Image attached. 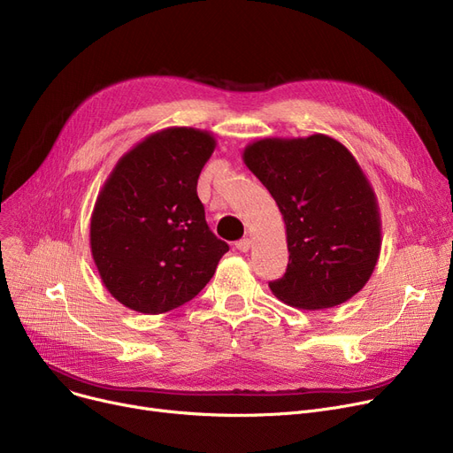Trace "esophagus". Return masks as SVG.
Segmentation results:
<instances>
[{"label": "esophagus", "mask_w": 453, "mask_h": 453, "mask_svg": "<svg viewBox=\"0 0 453 453\" xmlns=\"http://www.w3.org/2000/svg\"><path fill=\"white\" fill-rule=\"evenodd\" d=\"M234 246H236V250H239V251L246 253L251 248V239H248V236H246V239H241Z\"/></svg>", "instance_id": "1"}]
</instances>
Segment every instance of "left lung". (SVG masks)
<instances>
[{"instance_id":"1","label":"left lung","mask_w":453,"mask_h":453,"mask_svg":"<svg viewBox=\"0 0 453 453\" xmlns=\"http://www.w3.org/2000/svg\"><path fill=\"white\" fill-rule=\"evenodd\" d=\"M244 163L279 205L288 268L270 282L280 301L319 311L349 301L371 279L382 248L374 190L354 156L334 137H265Z\"/></svg>"}]
</instances>
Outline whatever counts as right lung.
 I'll return each instance as SVG.
<instances>
[{
	"mask_svg": "<svg viewBox=\"0 0 453 453\" xmlns=\"http://www.w3.org/2000/svg\"><path fill=\"white\" fill-rule=\"evenodd\" d=\"M214 147L211 132L165 128L139 141L104 181L89 246L106 290L130 311L163 314L185 304L229 251L196 193Z\"/></svg>",
	"mask_w": 453,
	"mask_h": 453,
	"instance_id": "add662e5",
	"label": "right lung"
}]
</instances>
